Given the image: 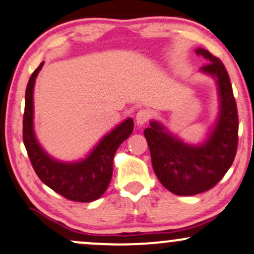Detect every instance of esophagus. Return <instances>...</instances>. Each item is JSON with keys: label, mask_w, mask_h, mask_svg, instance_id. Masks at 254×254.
<instances>
[{"label": "esophagus", "mask_w": 254, "mask_h": 254, "mask_svg": "<svg viewBox=\"0 0 254 254\" xmlns=\"http://www.w3.org/2000/svg\"><path fill=\"white\" fill-rule=\"evenodd\" d=\"M150 112L148 110H141L136 113V123L137 125H144L149 121Z\"/></svg>", "instance_id": "34e87169"}]
</instances>
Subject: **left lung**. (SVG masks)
<instances>
[{"mask_svg":"<svg viewBox=\"0 0 254 254\" xmlns=\"http://www.w3.org/2000/svg\"><path fill=\"white\" fill-rule=\"evenodd\" d=\"M196 54L209 62L199 71L214 78L217 87L218 112L205 137L199 143H190L157 121H150L143 131L157 179L178 196H193L214 188L232 166L238 148V111L228 72L205 49H196Z\"/></svg>","mask_w":254,"mask_h":254,"instance_id":"left-lung-1","label":"left lung"}]
</instances>
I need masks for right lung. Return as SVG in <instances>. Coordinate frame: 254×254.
Here are the masks:
<instances>
[{"label": "right lung", "mask_w": 254, "mask_h": 254, "mask_svg": "<svg viewBox=\"0 0 254 254\" xmlns=\"http://www.w3.org/2000/svg\"><path fill=\"white\" fill-rule=\"evenodd\" d=\"M44 62L33 71L25 94L24 143L39 179L61 196L75 202L88 203L106 191L113 172V159L121 145L132 133L133 121L127 118L113 127L82 159L62 161L43 148L34 131L33 90Z\"/></svg>", "instance_id": "obj_1"}]
</instances>
